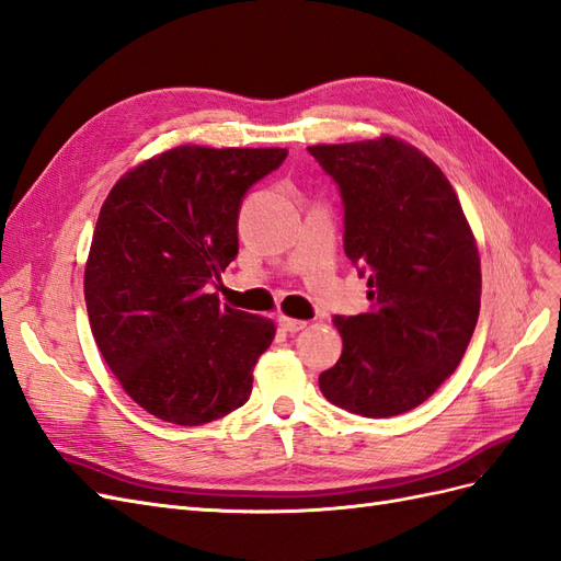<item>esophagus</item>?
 <instances>
[{"label":"esophagus","instance_id":"34e87169","mask_svg":"<svg viewBox=\"0 0 561 561\" xmlns=\"http://www.w3.org/2000/svg\"><path fill=\"white\" fill-rule=\"evenodd\" d=\"M277 322H279L284 332H289V334H296V332H300V329L308 327L306 320H294V318H286V314H279Z\"/></svg>","mask_w":561,"mask_h":561}]
</instances>
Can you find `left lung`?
Returning <instances> with one entry per match:
<instances>
[{"label":"left lung","mask_w":561,"mask_h":561,"mask_svg":"<svg viewBox=\"0 0 561 561\" xmlns=\"http://www.w3.org/2000/svg\"><path fill=\"white\" fill-rule=\"evenodd\" d=\"M341 192L343 251L369 310L336 314L322 396L363 417L422 405L462 360L481 308V261L448 178L396 137L308 147Z\"/></svg>","instance_id":"obj_1"}]
</instances>
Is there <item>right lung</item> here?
I'll use <instances>...</instances> for the list:
<instances>
[{
  "instance_id": "right-lung-1",
  "label": "right lung",
  "mask_w": 561,
  "mask_h": 561,
  "mask_svg": "<svg viewBox=\"0 0 561 561\" xmlns=\"http://www.w3.org/2000/svg\"><path fill=\"white\" fill-rule=\"evenodd\" d=\"M286 149L178 147L125 172L106 196L84 304L106 365L153 417L198 426L247 403L275 322L210 294L239 253V208Z\"/></svg>"
}]
</instances>
